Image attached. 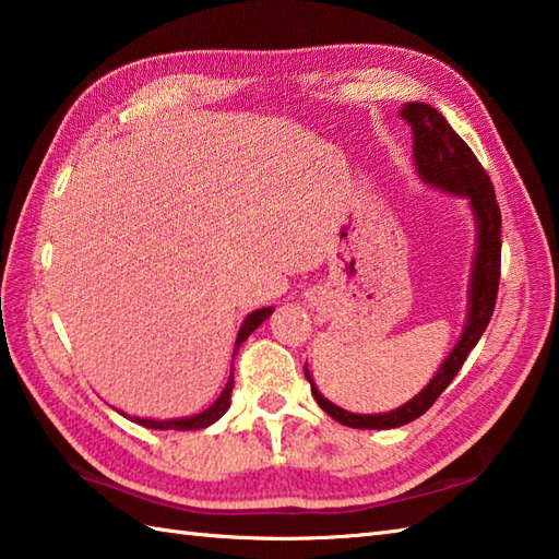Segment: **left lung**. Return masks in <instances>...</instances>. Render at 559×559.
I'll return each mask as SVG.
<instances>
[{
    "instance_id": "8db88e82",
    "label": "left lung",
    "mask_w": 559,
    "mask_h": 559,
    "mask_svg": "<svg viewBox=\"0 0 559 559\" xmlns=\"http://www.w3.org/2000/svg\"><path fill=\"white\" fill-rule=\"evenodd\" d=\"M413 130V162L419 180L425 186L447 192L453 198H463L468 202V210L475 222V253L468 282V311H465V323L461 330L459 343L441 361L437 373L431 376L429 383L415 397H409L401 407L391 413L359 415L349 409L330 403L328 397L318 391L309 367L304 364V376L311 383V393L316 403L325 413L337 419L340 425L352 429H395L409 425L419 415L435 405L437 397L447 391V385L455 379V373L468 359L471 349L483 337L485 328L492 318L497 289H499V263H502V214L495 198L492 180L485 174V168L477 162L471 146L465 144L447 118L429 104H405L397 112Z\"/></svg>"
}]
</instances>
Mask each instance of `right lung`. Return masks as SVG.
<instances>
[{"label":"right lung","mask_w":559,"mask_h":559,"mask_svg":"<svg viewBox=\"0 0 559 559\" xmlns=\"http://www.w3.org/2000/svg\"><path fill=\"white\" fill-rule=\"evenodd\" d=\"M272 311H275V306H265V309H258V311H253V313H248L246 316V321H243V325H241V330H238V335H236V352H238V347H241L246 340H248V335L253 333L255 328H260L263 325V321H267V318L272 316ZM234 352V355H236ZM231 391H234V369H231V376H229V381H226V385H224V391L219 393V397H216V401L207 407V409H202V413H198V415H190V417H174V419H154V417H130L132 423H136V425H142V427H146V429H176V431H188V429H207L210 425H214L216 419H222V415L226 413V409H229V405H231ZM120 413V409H118ZM120 415H124V413H120Z\"/></svg>","instance_id":"1"}]
</instances>
